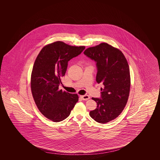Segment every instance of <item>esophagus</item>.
Masks as SVG:
<instances>
[{
    "mask_svg": "<svg viewBox=\"0 0 160 160\" xmlns=\"http://www.w3.org/2000/svg\"><path fill=\"white\" fill-rule=\"evenodd\" d=\"M80 97H81V98L83 99V100H85V101H86V100H88V99H90V97H89V95H81V96H80Z\"/></svg>",
    "mask_w": 160,
    "mask_h": 160,
    "instance_id": "1",
    "label": "esophagus"
}]
</instances>
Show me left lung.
<instances>
[{"label":"left lung","instance_id":"8db88e82","mask_svg":"<svg viewBox=\"0 0 160 160\" xmlns=\"http://www.w3.org/2000/svg\"><path fill=\"white\" fill-rule=\"evenodd\" d=\"M84 54L97 62L96 81L104 85L101 88V98H92L97 107L89 114L98 123L110 122L122 113L129 97L128 62L120 50L105 42L87 48Z\"/></svg>","mask_w":160,"mask_h":160}]
</instances>
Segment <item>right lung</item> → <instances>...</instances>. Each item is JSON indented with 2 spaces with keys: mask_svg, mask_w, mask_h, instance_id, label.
<instances>
[{
  "mask_svg": "<svg viewBox=\"0 0 160 160\" xmlns=\"http://www.w3.org/2000/svg\"><path fill=\"white\" fill-rule=\"evenodd\" d=\"M84 46H72L56 41L44 46L38 54L31 74L32 96L39 112L54 122L65 119L78 101L76 93L59 89L69 60L81 53Z\"/></svg>",
  "mask_w": 160,
  "mask_h": 160,
  "instance_id": "add662e5",
  "label": "right lung"
}]
</instances>
